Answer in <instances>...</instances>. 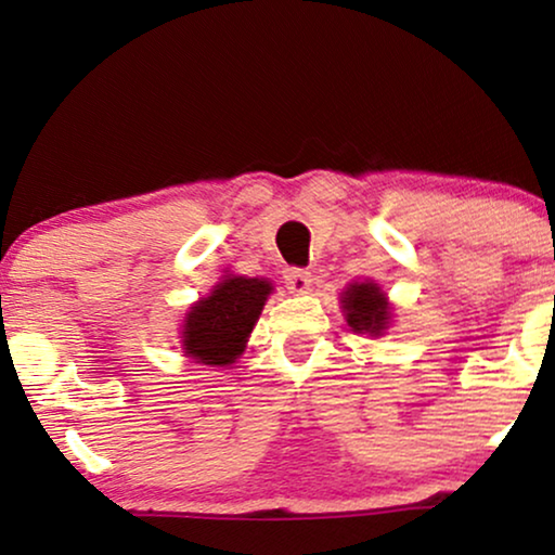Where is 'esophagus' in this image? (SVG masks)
I'll use <instances>...</instances> for the list:
<instances>
[{"label":"esophagus","mask_w":555,"mask_h":555,"mask_svg":"<svg viewBox=\"0 0 555 555\" xmlns=\"http://www.w3.org/2000/svg\"><path fill=\"white\" fill-rule=\"evenodd\" d=\"M285 285H287V291H291V293L302 295V293L310 291V285H313V275H310L308 270L287 268L285 270Z\"/></svg>","instance_id":"esophagus-1"}]
</instances>
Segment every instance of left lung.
Masks as SVG:
<instances>
[{
    "instance_id": "1",
    "label": "left lung",
    "mask_w": 555,
    "mask_h": 555,
    "mask_svg": "<svg viewBox=\"0 0 555 555\" xmlns=\"http://www.w3.org/2000/svg\"><path fill=\"white\" fill-rule=\"evenodd\" d=\"M340 308H344L346 323L353 333L366 336H384L391 325V306L382 285L374 280H356L340 293Z\"/></svg>"
}]
</instances>
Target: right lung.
Segmentation results:
<instances>
[{"label":"right lung","instance_id":"1","mask_svg":"<svg viewBox=\"0 0 555 555\" xmlns=\"http://www.w3.org/2000/svg\"><path fill=\"white\" fill-rule=\"evenodd\" d=\"M275 291L268 278H245L224 270L207 298L186 310L181 353L202 366H232L245 353L249 333Z\"/></svg>","mask_w":555,"mask_h":555}]
</instances>
